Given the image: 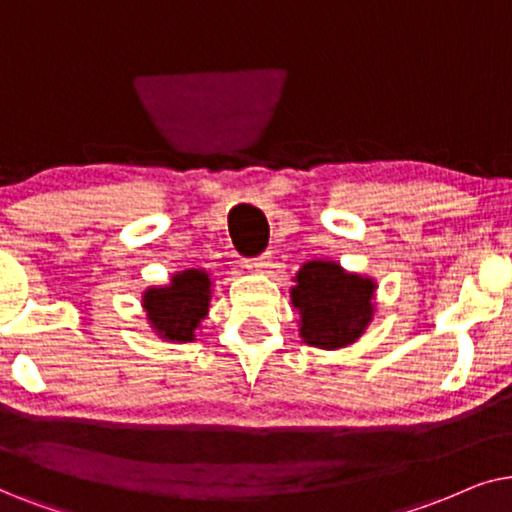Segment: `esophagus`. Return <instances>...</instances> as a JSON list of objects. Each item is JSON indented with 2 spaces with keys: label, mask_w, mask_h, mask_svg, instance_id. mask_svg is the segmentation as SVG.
<instances>
[{
  "label": "esophagus",
  "mask_w": 512,
  "mask_h": 512,
  "mask_svg": "<svg viewBox=\"0 0 512 512\" xmlns=\"http://www.w3.org/2000/svg\"><path fill=\"white\" fill-rule=\"evenodd\" d=\"M269 264H271V252H262V255L250 257V260H245V267H248V269H255V271L267 269Z\"/></svg>",
  "instance_id": "34e87169"
}]
</instances>
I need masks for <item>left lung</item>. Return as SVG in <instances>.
Masks as SVG:
<instances>
[{"label": "left lung", "instance_id": "obj_1", "mask_svg": "<svg viewBox=\"0 0 512 512\" xmlns=\"http://www.w3.org/2000/svg\"><path fill=\"white\" fill-rule=\"evenodd\" d=\"M374 283L344 274L335 262H306L292 288L302 313V337L320 349H339L363 335L372 316Z\"/></svg>", "mask_w": 512, "mask_h": 512}]
</instances>
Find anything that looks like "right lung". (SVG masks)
<instances>
[{"label": "right lung", "instance_id": "right-lung-1", "mask_svg": "<svg viewBox=\"0 0 512 512\" xmlns=\"http://www.w3.org/2000/svg\"><path fill=\"white\" fill-rule=\"evenodd\" d=\"M210 281L206 271L189 269L173 278L168 288L145 292V309L154 330L175 342H192L208 311Z\"/></svg>", "mask_w": 512, "mask_h": 512}]
</instances>
